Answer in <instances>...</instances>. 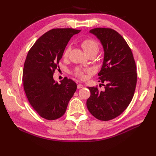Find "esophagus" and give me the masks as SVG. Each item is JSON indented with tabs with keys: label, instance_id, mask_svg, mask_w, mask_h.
<instances>
[{
	"label": "esophagus",
	"instance_id": "1",
	"mask_svg": "<svg viewBox=\"0 0 156 156\" xmlns=\"http://www.w3.org/2000/svg\"><path fill=\"white\" fill-rule=\"evenodd\" d=\"M77 88H78V89L83 88V85H82V84H78L77 85Z\"/></svg>",
	"mask_w": 156,
	"mask_h": 156
}]
</instances>
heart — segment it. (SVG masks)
<instances>
[{
	"label": "heart",
	"instance_id": "1",
	"mask_svg": "<svg viewBox=\"0 0 156 156\" xmlns=\"http://www.w3.org/2000/svg\"><path fill=\"white\" fill-rule=\"evenodd\" d=\"M81 47L83 49L84 52L87 54L88 55H95L97 54L98 50H99V43L96 40L92 38H87L84 39L80 42ZM70 51V47L68 46L67 48H66L64 53V57H68V55ZM76 76H77L81 80H84L86 78L85 73L84 70H82V69H78L76 70L74 73Z\"/></svg>",
	"mask_w": 156,
	"mask_h": 156
}]
</instances>
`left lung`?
I'll return each instance as SVG.
<instances>
[{
    "label": "left lung",
    "mask_w": 156,
    "mask_h": 156,
    "mask_svg": "<svg viewBox=\"0 0 156 156\" xmlns=\"http://www.w3.org/2000/svg\"><path fill=\"white\" fill-rule=\"evenodd\" d=\"M90 33L103 46V64L98 73L104 86L88 87L90 97L87 106L89 112L101 121H109L120 115L133 97L137 84V68L131 49L117 31L110 28H95ZM101 87V86H100Z\"/></svg>",
    "instance_id": "8db88e82"
}]
</instances>
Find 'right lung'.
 <instances>
[{"label":"right lung","instance_id":"1","mask_svg":"<svg viewBox=\"0 0 156 156\" xmlns=\"http://www.w3.org/2000/svg\"><path fill=\"white\" fill-rule=\"evenodd\" d=\"M80 30L53 29L39 37L29 49L23 73L27 98L34 110L47 120H55L64 115L68 102L77 88L65 77L61 84L53 78L69 39Z\"/></svg>","mask_w":156,"mask_h":156}]
</instances>
